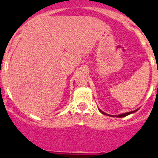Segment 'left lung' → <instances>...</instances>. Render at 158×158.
<instances>
[{
  "label": "left lung",
  "instance_id": "obj_1",
  "mask_svg": "<svg viewBox=\"0 0 158 158\" xmlns=\"http://www.w3.org/2000/svg\"><path fill=\"white\" fill-rule=\"evenodd\" d=\"M139 109L137 110H135V111H130V112H127V113H123V114H121V115H107V114H106V113H104V111H101V110L99 109V111H100V112L102 113V114H104V115H108V116H113V117H118V118H122V117H124V116H127V115H131V114H132V113L135 112V111H137Z\"/></svg>",
  "mask_w": 158,
  "mask_h": 158
}]
</instances>
